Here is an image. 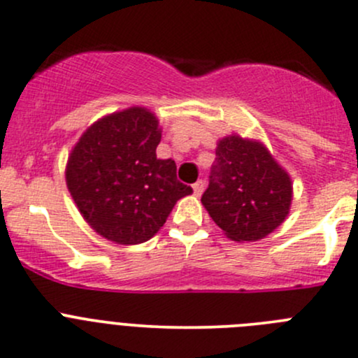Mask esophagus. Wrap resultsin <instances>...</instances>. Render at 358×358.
Masks as SVG:
<instances>
[{
	"label": "esophagus",
	"mask_w": 358,
	"mask_h": 358,
	"mask_svg": "<svg viewBox=\"0 0 358 358\" xmlns=\"http://www.w3.org/2000/svg\"><path fill=\"white\" fill-rule=\"evenodd\" d=\"M192 189H194V194L199 197V195L204 192V182H202V180H199V182H195L194 185H192Z\"/></svg>",
	"instance_id": "obj_1"
}]
</instances>
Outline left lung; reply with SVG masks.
Returning <instances> with one entry per match:
<instances>
[{"label": "left lung", "mask_w": 358, "mask_h": 358, "mask_svg": "<svg viewBox=\"0 0 358 358\" xmlns=\"http://www.w3.org/2000/svg\"><path fill=\"white\" fill-rule=\"evenodd\" d=\"M292 178L262 142L228 135L217 141L216 161L202 206L233 242H257L287 220Z\"/></svg>", "instance_id": "8db88e82"}]
</instances>
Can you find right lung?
I'll list each match as a JSON object with an SVG mask.
<instances>
[{"mask_svg":"<svg viewBox=\"0 0 358 358\" xmlns=\"http://www.w3.org/2000/svg\"><path fill=\"white\" fill-rule=\"evenodd\" d=\"M161 129L148 108L134 106L94 122L71 149L65 178L89 227L118 245L152 238L176 202L192 194L173 159H157Z\"/></svg>","mask_w":358,"mask_h":358,"instance_id":"1","label":"right lung"}]
</instances>
